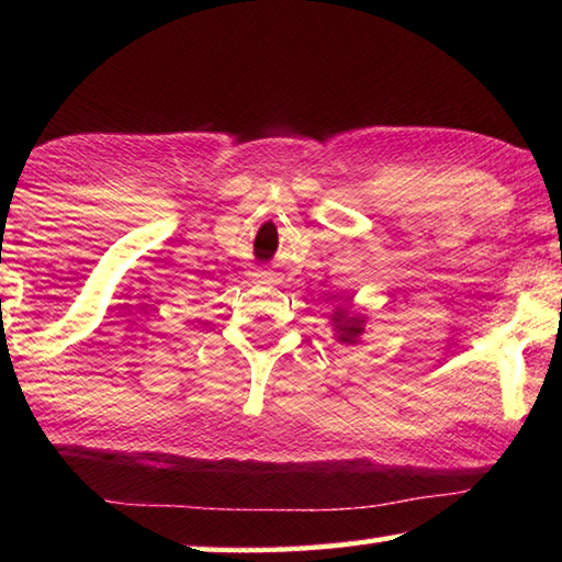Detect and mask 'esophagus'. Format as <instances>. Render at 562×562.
Segmentation results:
<instances>
[{
	"label": "esophagus",
	"mask_w": 562,
	"mask_h": 562,
	"mask_svg": "<svg viewBox=\"0 0 562 562\" xmlns=\"http://www.w3.org/2000/svg\"><path fill=\"white\" fill-rule=\"evenodd\" d=\"M252 278L258 280V282H270V280H272V272H268V270H258V272L252 274Z\"/></svg>",
	"instance_id": "esophagus-1"
}]
</instances>
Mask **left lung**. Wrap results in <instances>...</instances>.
Here are the masks:
<instances>
[{"instance_id":"left-lung-1","label":"left lung","mask_w":562,"mask_h":562,"mask_svg":"<svg viewBox=\"0 0 562 562\" xmlns=\"http://www.w3.org/2000/svg\"><path fill=\"white\" fill-rule=\"evenodd\" d=\"M331 322H335V327L339 329L341 341H355L361 335V319L345 317V312H341V315L337 312V315L331 317Z\"/></svg>"}]
</instances>
